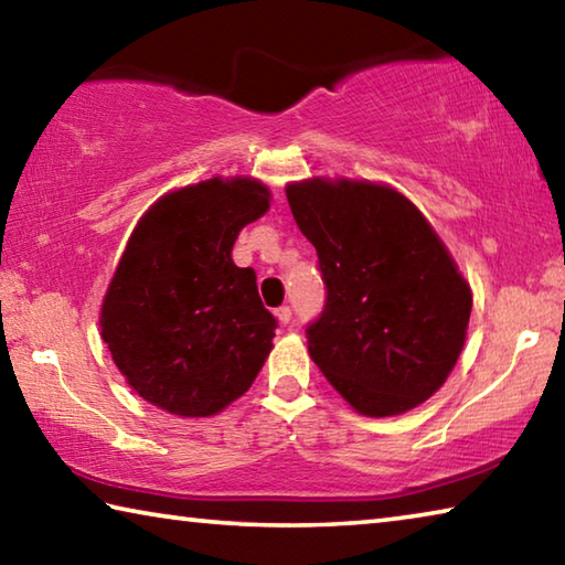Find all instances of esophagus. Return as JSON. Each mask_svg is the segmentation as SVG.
<instances>
[{
	"label": "esophagus",
	"mask_w": 565,
	"mask_h": 565,
	"mask_svg": "<svg viewBox=\"0 0 565 565\" xmlns=\"http://www.w3.org/2000/svg\"><path fill=\"white\" fill-rule=\"evenodd\" d=\"M276 319H279L281 323H289L291 321V306H279V309L274 311Z\"/></svg>",
	"instance_id": "esophagus-1"
}]
</instances>
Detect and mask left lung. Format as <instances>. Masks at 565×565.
<instances>
[{
    "instance_id": "obj_1",
    "label": "left lung",
    "mask_w": 565,
    "mask_h": 565,
    "mask_svg": "<svg viewBox=\"0 0 565 565\" xmlns=\"http://www.w3.org/2000/svg\"><path fill=\"white\" fill-rule=\"evenodd\" d=\"M317 246L327 301L306 327L321 374L366 416H396L444 386L463 349L471 289L424 214L388 186H286Z\"/></svg>"
}]
</instances>
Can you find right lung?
<instances>
[{
	"label": "right lung",
	"mask_w": 565,
	"mask_h": 565,
	"mask_svg": "<svg viewBox=\"0 0 565 565\" xmlns=\"http://www.w3.org/2000/svg\"><path fill=\"white\" fill-rule=\"evenodd\" d=\"M269 212L252 179L174 191L134 228L102 306V339L129 386L177 416H212L254 384L276 319L232 248Z\"/></svg>",
	"instance_id": "add662e5"
}]
</instances>
